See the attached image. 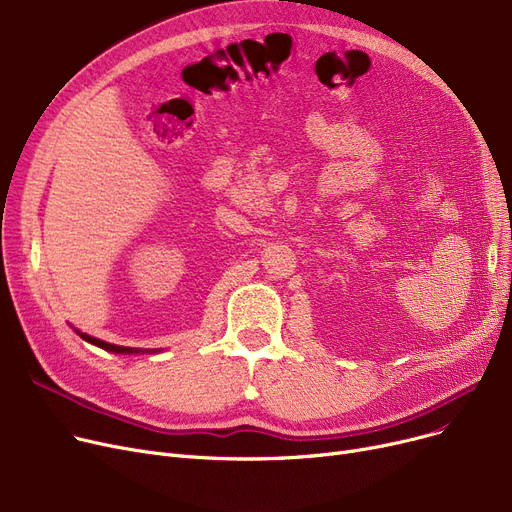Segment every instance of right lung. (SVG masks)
<instances>
[{
    "label": "right lung",
    "instance_id": "right-lung-1",
    "mask_svg": "<svg viewBox=\"0 0 512 512\" xmlns=\"http://www.w3.org/2000/svg\"><path fill=\"white\" fill-rule=\"evenodd\" d=\"M74 332H76L80 338H83V340H87V342H91V344H95V346L103 348V351L118 353V355H134V353H143V351H139V348L118 346V344H110V342H103V340H99V338H93V336H89V334H85V332H78V330H74Z\"/></svg>",
    "mask_w": 512,
    "mask_h": 512
}]
</instances>
